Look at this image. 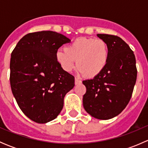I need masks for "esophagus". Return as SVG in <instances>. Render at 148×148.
<instances>
[{
	"label": "esophagus",
	"mask_w": 148,
	"mask_h": 148,
	"mask_svg": "<svg viewBox=\"0 0 148 148\" xmlns=\"http://www.w3.org/2000/svg\"><path fill=\"white\" fill-rule=\"evenodd\" d=\"M82 83V81L78 78H75V84H79Z\"/></svg>",
	"instance_id": "34e87169"
}]
</instances>
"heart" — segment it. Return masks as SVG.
Here are the masks:
<instances>
[{
    "instance_id": "1",
    "label": "heart",
    "mask_w": 148,
    "mask_h": 148,
    "mask_svg": "<svg viewBox=\"0 0 148 148\" xmlns=\"http://www.w3.org/2000/svg\"><path fill=\"white\" fill-rule=\"evenodd\" d=\"M109 49L102 39L82 37L58 51L56 59L65 71H71L77 61L79 72L94 78L104 71L109 61Z\"/></svg>"
}]
</instances>
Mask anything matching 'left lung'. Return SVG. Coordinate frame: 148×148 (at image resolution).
Masks as SVG:
<instances>
[{
  "label": "left lung",
  "mask_w": 148,
  "mask_h": 148,
  "mask_svg": "<svg viewBox=\"0 0 148 148\" xmlns=\"http://www.w3.org/2000/svg\"><path fill=\"white\" fill-rule=\"evenodd\" d=\"M109 49V61L104 71L82 83L86 88L83 106L86 112L99 120L120 114L132 97L137 79L136 60L127 44L117 36L97 34Z\"/></svg>",
  "instance_id": "obj_1"
}]
</instances>
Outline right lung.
Here are the masks:
<instances>
[{
    "mask_svg": "<svg viewBox=\"0 0 148 148\" xmlns=\"http://www.w3.org/2000/svg\"><path fill=\"white\" fill-rule=\"evenodd\" d=\"M71 40L51 31L26 34L11 53L12 93L29 119L44 124L54 120L64 107L66 94L74 86V77L61 67L56 54Z\"/></svg>",
    "mask_w": 148,
    "mask_h": 148,
    "instance_id": "add662e5",
    "label": "right lung"
}]
</instances>
